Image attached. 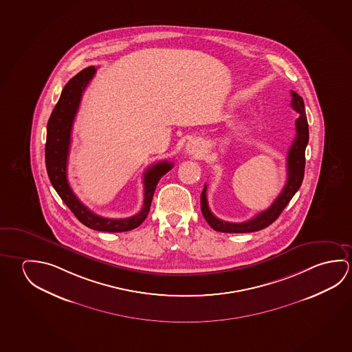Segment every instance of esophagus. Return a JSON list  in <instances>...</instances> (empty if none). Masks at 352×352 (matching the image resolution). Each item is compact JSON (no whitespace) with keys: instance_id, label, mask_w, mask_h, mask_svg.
<instances>
[{"instance_id":"1","label":"esophagus","mask_w":352,"mask_h":352,"mask_svg":"<svg viewBox=\"0 0 352 352\" xmlns=\"http://www.w3.org/2000/svg\"><path fill=\"white\" fill-rule=\"evenodd\" d=\"M185 152L189 156H199L202 152V142L200 140H191L185 147Z\"/></svg>"}]
</instances>
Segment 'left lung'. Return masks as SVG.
Returning a JSON list of instances; mask_svg holds the SVG:
<instances>
[{
    "instance_id": "obj_1",
    "label": "left lung",
    "mask_w": 352,
    "mask_h": 352,
    "mask_svg": "<svg viewBox=\"0 0 352 352\" xmlns=\"http://www.w3.org/2000/svg\"><path fill=\"white\" fill-rule=\"evenodd\" d=\"M291 96H292L291 107L300 114V118L296 120V138L288 151L287 182L281 194L277 196L275 201L272 202L270 208L265 211L258 213L255 217L245 222L233 223V222H227V221L217 219L211 212V210L208 208V197H206L208 185L205 184L201 192V212L206 222L214 231L225 232V233H249V232L260 231L267 226H270L274 221H276L277 217L283 212V208L287 206L288 202L291 201L294 194L300 189L305 177V147L309 139V131H308V121L305 116L303 98L294 91H291Z\"/></svg>"
}]
</instances>
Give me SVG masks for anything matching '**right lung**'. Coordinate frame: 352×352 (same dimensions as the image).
Here are the masks:
<instances>
[{
  "mask_svg": "<svg viewBox=\"0 0 352 352\" xmlns=\"http://www.w3.org/2000/svg\"><path fill=\"white\" fill-rule=\"evenodd\" d=\"M97 69L89 66L72 77L64 87L58 104L52 110L47 121V144H45V164L47 175L67 208L74 212L78 221L100 232H126L135 230L144 222L150 212L151 202L160 179L173 168V163L163 161L151 166L144 174V205L139 213L127 219H105L93 213L74 194L67 180V158H69L71 133L77 110L81 103L82 94L87 85L96 75Z\"/></svg>",
  "mask_w": 352,
  "mask_h": 352,
  "instance_id": "right-lung-1",
  "label": "right lung"
}]
</instances>
